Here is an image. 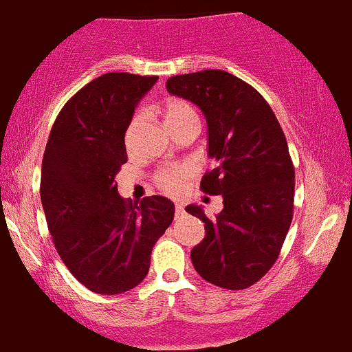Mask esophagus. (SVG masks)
I'll use <instances>...</instances> for the list:
<instances>
[{
    "instance_id": "obj_1",
    "label": "esophagus",
    "mask_w": 352,
    "mask_h": 352,
    "mask_svg": "<svg viewBox=\"0 0 352 352\" xmlns=\"http://www.w3.org/2000/svg\"><path fill=\"white\" fill-rule=\"evenodd\" d=\"M175 214H176V217L179 219V217H183L184 214H186V210H184V208L181 204H176V209H175Z\"/></svg>"
}]
</instances>
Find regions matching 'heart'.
Instances as JSON below:
<instances>
[{
	"mask_svg": "<svg viewBox=\"0 0 352 352\" xmlns=\"http://www.w3.org/2000/svg\"><path fill=\"white\" fill-rule=\"evenodd\" d=\"M164 122L169 128L179 125V123L188 122V120H196V111L186 100L181 98H169L164 105ZM138 120V118H136ZM194 175V168L191 164H183V166H169L161 169L156 175V183L163 191L169 194H177L184 188L186 179Z\"/></svg>",
	"mask_w": 352,
	"mask_h": 352,
	"instance_id": "b5f03b06",
	"label": "heart"
}]
</instances>
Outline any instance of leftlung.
Instances as JSON below:
<instances>
[{"mask_svg": "<svg viewBox=\"0 0 352 352\" xmlns=\"http://www.w3.org/2000/svg\"><path fill=\"white\" fill-rule=\"evenodd\" d=\"M166 89L204 113L216 166L201 189L224 204L214 219L201 206L186 208L206 229L191 250L192 265L217 287L249 288L278 258L293 219L295 168L282 126L265 98L226 70L173 76Z\"/></svg>", "mask_w": 352, "mask_h": 352, "instance_id": "obj_1", "label": "left lung"}]
</instances>
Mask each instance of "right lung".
I'll use <instances>...</instances> for the list:
<instances>
[{"label":"right lung","instance_id":"add662e5","mask_svg":"<svg viewBox=\"0 0 352 352\" xmlns=\"http://www.w3.org/2000/svg\"><path fill=\"white\" fill-rule=\"evenodd\" d=\"M156 80L128 72L94 78L62 107L45 144L41 201L54 247L70 274L100 295L143 282L153 245L175 217L166 197L133 204L115 183L135 107Z\"/></svg>","mask_w":352,"mask_h":352}]
</instances>
